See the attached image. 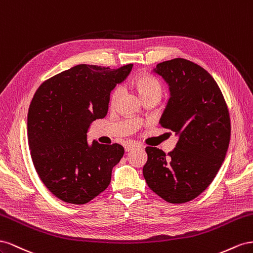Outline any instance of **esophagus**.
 Returning <instances> with one entry per match:
<instances>
[{"instance_id":"34e87169","label":"esophagus","mask_w":253,"mask_h":253,"mask_svg":"<svg viewBox=\"0 0 253 253\" xmlns=\"http://www.w3.org/2000/svg\"><path fill=\"white\" fill-rule=\"evenodd\" d=\"M135 147H139L138 144H135V143H129V144H127V145L125 146V150H126V151H130V150H132V149L135 148Z\"/></svg>"}]
</instances>
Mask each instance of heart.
Returning <instances> with one entry per match:
<instances>
[{"label": "heart", "mask_w": 253, "mask_h": 253, "mask_svg": "<svg viewBox=\"0 0 253 253\" xmlns=\"http://www.w3.org/2000/svg\"><path fill=\"white\" fill-rule=\"evenodd\" d=\"M133 85L136 89V91L139 92L140 96L143 98L148 97V96H159L161 97L162 95V88L160 84H159L157 81H155L154 78L149 77L148 75H140L136 77L133 81ZM122 95V88L121 86H117L114 88L111 92L110 97H109V103L110 106H115L118 103L119 98Z\"/></svg>", "instance_id": "obj_1"}]
</instances>
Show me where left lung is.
<instances>
[{"instance_id": "left-lung-1", "label": "left lung", "mask_w": 253, "mask_h": 253, "mask_svg": "<svg viewBox=\"0 0 253 253\" xmlns=\"http://www.w3.org/2000/svg\"><path fill=\"white\" fill-rule=\"evenodd\" d=\"M169 86L170 97L160 119L178 136L174 150L147 146L143 176L149 189L170 204H184L211 184L228 150V107L214 78L183 58L158 63L153 70Z\"/></svg>"}]
</instances>
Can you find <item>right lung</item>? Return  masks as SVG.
<instances>
[{
	"instance_id": "add662e5",
	"label": "right lung",
	"mask_w": 253,
	"mask_h": 253,
	"mask_svg": "<svg viewBox=\"0 0 253 253\" xmlns=\"http://www.w3.org/2000/svg\"><path fill=\"white\" fill-rule=\"evenodd\" d=\"M131 69L78 64L36 91L27 114L32 160L42 182L64 203L84 205L110 184L124 147L90 145L86 132L93 121L106 117L110 92Z\"/></svg>"
}]
</instances>
